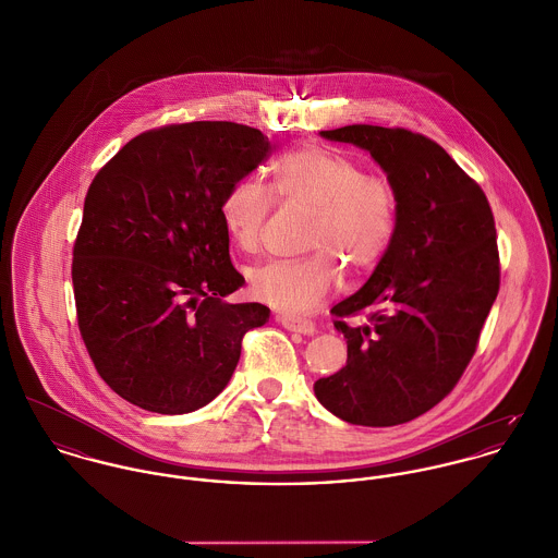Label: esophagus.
Here are the masks:
<instances>
[{
  "label": "esophagus",
  "mask_w": 558,
  "mask_h": 558,
  "mask_svg": "<svg viewBox=\"0 0 558 558\" xmlns=\"http://www.w3.org/2000/svg\"><path fill=\"white\" fill-rule=\"evenodd\" d=\"M280 324L284 330L289 332H298V335L313 336L317 332L315 324L308 322V319H302V317H291V315H284L280 317Z\"/></svg>",
  "instance_id": "1"
}]
</instances>
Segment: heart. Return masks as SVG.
<instances>
[{"label": "heart", "mask_w": 558, "mask_h": 558, "mask_svg": "<svg viewBox=\"0 0 558 558\" xmlns=\"http://www.w3.org/2000/svg\"><path fill=\"white\" fill-rule=\"evenodd\" d=\"M271 172L282 198L315 207L306 239L313 254L258 265L250 274V289L278 311L300 313L335 293L342 265L364 274L384 258L399 223V196L384 177L364 174L351 157L317 144L284 153ZM271 207V190L254 177L236 179L228 187L220 211L239 247L258 245Z\"/></svg>", "instance_id": "1"}]
</instances>
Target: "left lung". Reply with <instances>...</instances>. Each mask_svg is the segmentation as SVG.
Returning a JSON list of instances; mask_svg holds the SVG:
<instances>
[{"instance_id": "1", "label": "left lung", "mask_w": 558, "mask_h": 558, "mask_svg": "<svg viewBox=\"0 0 558 558\" xmlns=\"http://www.w3.org/2000/svg\"><path fill=\"white\" fill-rule=\"evenodd\" d=\"M366 150L399 196L384 258L336 317L347 364L315 381L319 403L364 427L408 423L440 403L474 355L500 287L496 226L483 190L440 144L408 129L349 124L319 131Z\"/></svg>"}]
</instances>
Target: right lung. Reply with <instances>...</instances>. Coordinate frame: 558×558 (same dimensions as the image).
<instances>
[{
  "label": "right lung",
  "mask_w": 558,
  "mask_h": 558,
  "mask_svg": "<svg viewBox=\"0 0 558 558\" xmlns=\"http://www.w3.org/2000/svg\"><path fill=\"white\" fill-rule=\"evenodd\" d=\"M258 129L201 120L140 133L95 177L73 250L77 324L104 381L157 414H190L228 386L241 338L269 322L230 304L245 284L222 198L269 155Z\"/></svg>",
  "instance_id": "1"
}]
</instances>
